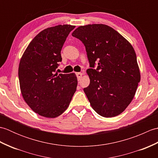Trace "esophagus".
Returning <instances> with one entry per match:
<instances>
[{"mask_svg": "<svg viewBox=\"0 0 158 158\" xmlns=\"http://www.w3.org/2000/svg\"><path fill=\"white\" fill-rule=\"evenodd\" d=\"M76 76L77 77V79L80 80L82 77V73H76Z\"/></svg>", "mask_w": 158, "mask_h": 158, "instance_id": "1", "label": "esophagus"}]
</instances>
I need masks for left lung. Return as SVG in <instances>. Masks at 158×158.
<instances>
[{"label": "left lung", "mask_w": 158, "mask_h": 158, "mask_svg": "<svg viewBox=\"0 0 158 158\" xmlns=\"http://www.w3.org/2000/svg\"><path fill=\"white\" fill-rule=\"evenodd\" d=\"M72 36L85 47L90 83L83 91L92 109L105 117L119 115L132 100L140 80L135 49L105 24L79 26Z\"/></svg>", "instance_id": "obj_1"}]
</instances>
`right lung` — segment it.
Instances as JSON below:
<instances>
[{
    "mask_svg": "<svg viewBox=\"0 0 158 158\" xmlns=\"http://www.w3.org/2000/svg\"><path fill=\"white\" fill-rule=\"evenodd\" d=\"M75 28L58 25L43 30L30 43L20 60L18 77L22 96L33 111L43 117L61 115L76 92L75 73H55L62 62L64 43Z\"/></svg>",
    "mask_w": 158,
    "mask_h": 158,
    "instance_id": "obj_1",
    "label": "right lung"
}]
</instances>
